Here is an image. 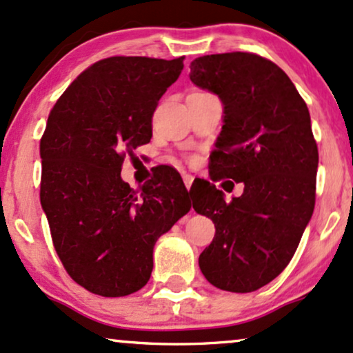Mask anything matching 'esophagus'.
<instances>
[{
  "instance_id": "esophagus-1",
  "label": "esophagus",
  "mask_w": 353,
  "mask_h": 353,
  "mask_svg": "<svg viewBox=\"0 0 353 353\" xmlns=\"http://www.w3.org/2000/svg\"><path fill=\"white\" fill-rule=\"evenodd\" d=\"M183 181H185V186H186V190L190 191L191 185H193V176H191V175H183Z\"/></svg>"
}]
</instances>
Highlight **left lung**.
I'll return each mask as SVG.
<instances>
[{
  "instance_id": "8db88e82",
  "label": "left lung",
  "mask_w": 353,
  "mask_h": 353,
  "mask_svg": "<svg viewBox=\"0 0 353 353\" xmlns=\"http://www.w3.org/2000/svg\"><path fill=\"white\" fill-rule=\"evenodd\" d=\"M190 68V80L224 108L212 180L243 183L229 203L210 181L191 186L194 211L216 228L199 268L216 288L250 293L286 268L314 211L319 154L310 111L288 75L263 57L204 55Z\"/></svg>"
}]
</instances>
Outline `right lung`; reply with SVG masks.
<instances>
[{
    "label": "right lung",
    "instance_id": "obj_1",
    "mask_svg": "<svg viewBox=\"0 0 353 353\" xmlns=\"http://www.w3.org/2000/svg\"><path fill=\"white\" fill-rule=\"evenodd\" d=\"M183 57H110L77 77L55 103L41 141V204L54 247L78 285L106 298L149 281L154 247L191 210L173 168L134 191L124 152L150 142L157 103Z\"/></svg>",
    "mask_w": 353,
    "mask_h": 353
}]
</instances>
